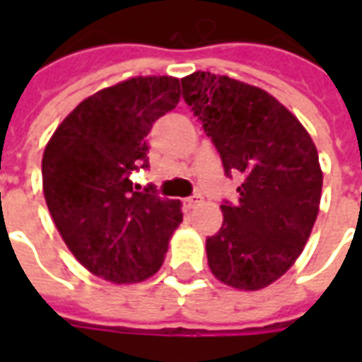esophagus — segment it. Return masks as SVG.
<instances>
[{"label": "esophagus", "instance_id": "esophagus-1", "mask_svg": "<svg viewBox=\"0 0 362 362\" xmlns=\"http://www.w3.org/2000/svg\"><path fill=\"white\" fill-rule=\"evenodd\" d=\"M201 201H203V197L195 193V195H192V197H187L186 201H184V206H186L187 210H192V209H195L197 204H201Z\"/></svg>", "mask_w": 362, "mask_h": 362}]
</instances>
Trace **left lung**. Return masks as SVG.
Returning a JSON list of instances; mask_svg holds the SVG:
<instances>
[{
    "label": "left lung",
    "mask_w": 362,
    "mask_h": 362,
    "mask_svg": "<svg viewBox=\"0 0 362 362\" xmlns=\"http://www.w3.org/2000/svg\"><path fill=\"white\" fill-rule=\"evenodd\" d=\"M182 98L203 124L229 178H240L223 223L206 238L212 274L255 291L286 274L317 218L323 175L300 122L261 88L197 71L182 78Z\"/></svg>",
    "instance_id": "left-lung-1"
}]
</instances>
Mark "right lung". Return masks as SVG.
Returning a JSON list of instances; mask_svg holds the SVG:
<instances>
[{
	"mask_svg": "<svg viewBox=\"0 0 362 362\" xmlns=\"http://www.w3.org/2000/svg\"><path fill=\"white\" fill-rule=\"evenodd\" d=\"M180 101L175 76H136L84 99L42 153V192L59 235L95 276L133 284L156 274L182 221L178 201L133 187L148 169L146 135Z\"/></svg>",
	"mask_w": 362,
	"mask_h": 362,
	"instance_id": "1",
	"label": "right lung"
}]
</instances>
